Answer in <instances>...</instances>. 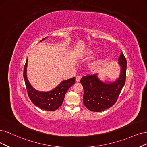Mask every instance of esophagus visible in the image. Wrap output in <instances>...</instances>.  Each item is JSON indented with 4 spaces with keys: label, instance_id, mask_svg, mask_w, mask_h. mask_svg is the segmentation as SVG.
Returning a JSON list of instances; mask_svg holds the SVG:
<instances>
[{
    "label": "esophagus",
    "instance_id": "esophagus-1",
    "mask_svg": "<svg viewBox=\"0 0 147 147\" xmlns=\"http://www.w3.org/2000/svg\"><path fill=\"white\" fill-rule=\"evenodd\" d=\"M81 79V76H77L76 77V80L77 81V82H79Z\"/></svg>",
    "mask_w": 147,
    "mask_h": 147
}]
</instances>
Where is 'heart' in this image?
I'll use <instances>...</instances> for the list:
<instances>
[{
	"label": "heart",
	"instance_id": "heart-1",
	"mask_svg": "<svg viewBox=\"0 0 147 147\" xmlns=\"http://www.w3.org/2000/svg\"><path fill=\"white\" fill-rule=\"evenodd\" d=\"M90 52H91V51H90Z\"/></svg>",
	"mask_w": 147,
	"mask_h": 147
}]
</instances>
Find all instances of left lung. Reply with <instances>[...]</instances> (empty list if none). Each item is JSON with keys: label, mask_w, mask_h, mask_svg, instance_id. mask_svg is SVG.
Here are the masks:
<instances>
[{"label": "left lung", "mask_w": 147, "mask_h": 147, "mask_svg": "<svg viewBox=\"0 0 147 147\" xmlns=\"http://www.w3.org/2000/svg\"><path fill=\"white\" fill-rule=\"evenodd\" d=\"M118 61L122 68L121 74L114 83H103L97 79V74H87L81 79L80 83L84 87V104L90 111H102L116 102L126 80L127 60L122 52Z\"/></svg>", "instance_id": "obj_1"}]
</instances>
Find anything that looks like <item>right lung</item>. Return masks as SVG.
Instances as JSON below:
<instances>
[{"label": "right lung", "mask_w": 147, "mask_h": 147, "mask_svg": "<svg viewBox=\"0 0 147 147\" xmlns=\"http://www.w3.org/2000/svg\"><path fill=\"white\" fill-rule=\"evenodd\" d=\"M27 60L24 69V78L28 97L33 104L37 107L47 111L56 110L62 104L67 90L75 82L73 77L65 80L59 84L56 88L49 92L37 91L32 87L26 78Z\"/></svg>", "instance_id": "right-lung-1"}]
</instances>
